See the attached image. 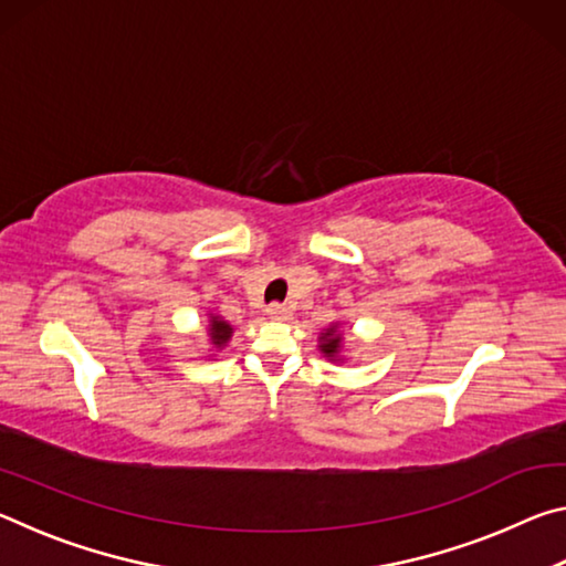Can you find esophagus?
Here are the masks:
<instances>
[{"mask_svg":"<svg viewBox=\"0 0 566 566\" xmlns=\"http://www.w3.org/2000/svg\"><path fill=\"white\" fill-rule=\"evenodd\" d=\"M266 317L284 322V319L292 317V310H290V306H284V304H270V306H266Z\"/></svg>","mask_w":566,"mask_h":566,"instance_id":"34e87169","label":"esophagus"}]
</instances>
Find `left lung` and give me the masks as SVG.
<instances>
[{"label": "left lung", "instance_id": "left-lung-1", "mask_svg": "<svg viewBox=\"0 0 566 566\" xmlns=\"http://www.w3.org/2000/svg\"><path fill=\"white\" fill-rule=\"evenodd\" d=\"M344 349V334H342V324L332 322L327 329L319 332V352L327 357L329 361H344L342 357Z\"/></svg>", "mask_w": 566, "mask_h": 566}]
</instances>
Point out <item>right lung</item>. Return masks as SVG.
I'll return each mask as SVG.
<instances>
[{"label": "right lung", "mask_w": 566, "mask_h": 566, "mask_svg": "<svg viewBox=\"0 0 566 566\" xmlns=\"http://www.w3.org/2000/svg\"><path fill=\"white\" fill-rule=\"evenodd\" d=\"M232 334H234V327L227 319H222L219 314H212V312L207 314V337L214 352H222L229 344V339H232Z\"/></svg>", "instance_id": "right-lung-1"}]
</instances>
